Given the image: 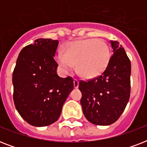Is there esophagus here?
Masks as SVG:
<instances>
[{"label": "esophagus", "instance_id": "1", "mask_svg": "<svg viewBox=\"0 0 147 147\" xmlns=\"http://www.w3.org/2000/svg\"><path fill=\"white\" fill-rule=\"evenodd\" d=\"M73 82H74V87L76 88H78V84H79V82H78V79H76V78H75Z\"/></svg>", "mask_w": 147, "mask_h": 147}]
</instances>
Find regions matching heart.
Returning <instances> with one entry per match:
<instances>
[{
  "label": "heart",
  "instance_id": "obj_1",
  "mask_svg": "<svg viewBox=\"0 0 147 147\" xmlns=\"http://www.w3.org/2000/svg\"><path fill=\"white\" fill-rule=\"evenodd\" d=\"M56 60L65 72L72 71L77 63V69L82 76L93 78L106 69L110 60L109 47L100 39L78 40L69 42L63 53L59 52Z\"/></svg>",
  "mask_w": 147,
  "mask_h": 147
}]
</instances>
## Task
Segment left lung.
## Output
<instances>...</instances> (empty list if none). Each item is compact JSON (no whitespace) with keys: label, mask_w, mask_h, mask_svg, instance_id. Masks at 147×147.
Here are the masks:
<instances>
[{"label":"left lung","mask_w":147,"mask_h":147,"mask_svg":"<svg viewBox=\"0 0 147 147\" xmlns=\"http://www.w3.org/2000/svg\"><path fill=\"white\" fill-rule=\"evenodd\" d=\"M113 54L100 76L79 81L81 105L88 121L96 125H110L118 120L130 94V59L117 41H111Z\"/></svg>","instance_id":"8db88e82"}]
</instances>
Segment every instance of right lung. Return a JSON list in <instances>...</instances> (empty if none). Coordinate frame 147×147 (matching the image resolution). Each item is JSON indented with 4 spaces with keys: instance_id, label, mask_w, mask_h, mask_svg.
<instances>
[{
    "instance_id": "1",
    "label": "right lung",
    "mask_w": 147,
    "mask_h": 147,
    "mask_svg": "<svg viewBox=\"0 0 147 147\" xmlns=\"http://www.w3.org/2000/svg\"><path fill=\"white\" fill-rule=\"evenodd\" d=\"M58 40L38 39L20 51L13 71V98L20 115L30 125L46 127L59 118L73 90L70 76L57 75L54 55Z\"/></svg>"
}]
</instances>
